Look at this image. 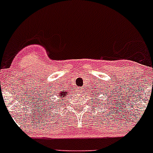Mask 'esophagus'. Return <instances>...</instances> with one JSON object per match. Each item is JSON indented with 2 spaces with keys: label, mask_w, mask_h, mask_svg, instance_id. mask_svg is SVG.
I'll list each match as a JSON object with an SVG mask.
<instances>
[{
  "label": "esophagus",
  "mask_w": 153,
  "mask_h": 153,
  "mask_svg": "<svg viewBox=\"0 0 153 153\" xmlns=\"http://www.w3.org/2000/svg\"><path fill=\"white\" fill-rule=\"evenodd\" d=\"M77 90H78V92H79V93H81L84 91V88H82V87H81V88H78Z\"/></svg>",
  "instance_id": "1"
}]
</instances>
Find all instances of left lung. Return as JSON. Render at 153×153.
<instances>
[{
  "mask_svg": "<svg viewBox=\"0 0 153 153\" xmlns=\"http://www.w3.org/2000/svg\"><path fill=\"white\" fill-rule=\"evenodd\" d=\"M92 99H93V98H92Z\"/></svg>",
  "mask_w": 153,
  "mask_h": 153,
  "instance_id": "8db88e82",
  "label": "left lung"
}]
</instances>
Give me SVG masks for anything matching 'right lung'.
I'll return each mask as SVG.
<instances>
[{"label":"right lung","mask_w":153,"mask_h":153,"mask_svg":"<svg viewBox=\"0 0 153 153\" xmlns=\"http://www.w3.org/2000/svg\"><path fill=\"white\" fill-rule=\"evenodd\" d=\"M67 95V93L66 92H64V91H62V92L59 93V95H57V96H59L60 98H62L64 97H65Z\"/></svg>","instance_id":"1"}]
</instances>
